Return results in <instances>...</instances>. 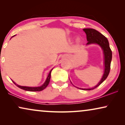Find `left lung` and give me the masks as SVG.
Instances as JSON below:
<instances>
[{
  "label": "left lung",
  "mask_w": 125,
  "mask_h": 125,
  "mask_svg": "<svg viewBox=\"0 0 125 125\" xmlns=\"http://www.w3.org/2000/svg\"><path fill=\"white\" fill-rule=\"evenodd\" d=\"M83 31L85 32L86 35V39L88 41L87 44H97L101 46L102 49L104 51V65H105V71L104 74L102 76V79L101 80L100 83H98L95 87L90 89H81L85 90H93L96 88L99 85H100L107 77L110 72L111 61L112 59V52L110 47H109V42L106 37L104 36L100 32L97 31L94 29L92 28H84Z\"/></svg>",
  "instance_id": "8db88e82"
}]
</instances>
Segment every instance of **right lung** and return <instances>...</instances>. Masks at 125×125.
Instances as JSON below:
<instances>
[{
	"mask_svg": "<svg viewBox=\"0 0 125 125\" xmlns=\"http://www.w3.org/2000/svg\"><path fill=\"white\" fill-rule=\"evenodd\" d=\"M52 70H51V71H50V72H49L48 76V77H47V80H46L45 82V83H44V84L42 85V86H39V87L21 86H20V85H18L16 84V83H15L13 81V83H14L16 85V86L18 87V88H19L20 89H23V90H27V91H30V92L42 91V90H44V89H45L46 87H47L48 85V84H49V81H50V79H51V71H52Z\"/></svg>",
	"mask_w": 125,
	"mask_h": 125,
	"instance_id": "1",
	"label": "right lung"
}]
</instances>
